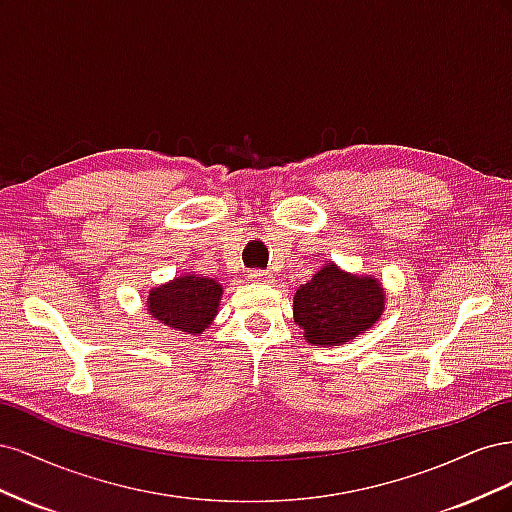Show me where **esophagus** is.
Returning a JSON list of instances; mask_svg holds the SVG:
<instances>
[{"label": "esophagus", "mask_w": 512, "mask_h": 512, "mask_svg": "<svg viewBox=\"0 0 512 512\" xmlns=\"http://www.w3.org/2000/svg\"><path fill=\"white\" fill-rule=\"evenodd\" d=\"M250 280L256 284H271L273 282V275L267 271H252L250 273Z\"/></svg>", "instance_id": "obj_1"}]
</instances>
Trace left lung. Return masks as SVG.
I'll return each instance as SVG.
<instances>
[{
  "instance_id": "obj_1",
  "label": "left lung",
  "mask_w": 512,
  "mask_h": 512,
  "mask_svg": "<svg viewBox=\"0 0 512 512\" xmlns=\"http://www.w3.org/2000/svg\"><path fill=\"white\" fill-rule=\"evenodd\" d=\"M384 309V292L371 277L339 271L333 262L294 294V322L314 346H339L367 331Z\"/></svg>"
}]
</instances>
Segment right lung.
Returning <instances> with one entry per match:
<instances>
[{
    "mask_svg": "<svg viewBox=\"0 0 512 512\" xmlns=\"http://www.w3.org/2000/svg\"><path fill=\"white\" fill-rule=\"evenodd\" d=\"M222 299V286L211 277L183 275L173 284L149 292V314L185 333L205 331Z\"/></svg>",
    "mask_w": 512,
    "mask_h": 512,
    "instance_id": "1",
    "label": "right lung"
}]
</instances>
